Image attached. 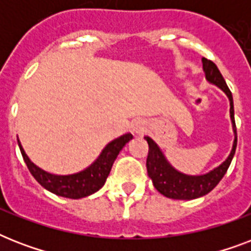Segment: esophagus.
<instances>
[{
    "instance_id": "obj_1",
    "label": "esophagus",
    "mask_w": 251,
    "mask_h": 251,
    "mask_svg": "<svg viewBox=\"0 0 251 251\" xmlns=\"http://www.w3.org/2000/svg\"><path fill=\"white\" fill-rule=\"evenodd\" d=\"M133 130L135 131V133L141 134L143 133V130H145V124L142 121H137L135 124L133 125Z\"/></svg>"
}]
</instances>
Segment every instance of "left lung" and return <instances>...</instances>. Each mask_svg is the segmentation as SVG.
<instances>
[{
  "label": "left lung",
  "mask_w": 251,
  "mask_h": 251,
  "mask_svg": "<svg viewBox=\"0 0 251 251\" xmlns=\"http://www.w3.org/2000/svg\"><path fill=\"white\" fill-rule=\"evenodd\" d=\"M203 70L206 73V78L208 82L216 84L220 87L226 96L229 98L230 101V118L233 122L234 130V142L233 149L230 151V155L228 156L224 163L220 167L215 168L214 171L203 176H186L177 172L173 167L169 165L165 160L164 155L161 153L160 149L150 137H145L147 143H149V155H147V173L151 177L153 182V186L156 187L159 193L167 197V198L173 199H195L203 195L208 194L216 185H218L224 175L228 171L232 159L236 152L237 147V130H236V122H234V108H233V98L232 92L226 86V80L223 78L222 73L219 72L218 66L211 60L202 58Z\"/></svg>",
  "instance_id": "obj_1"
}]
</instances>
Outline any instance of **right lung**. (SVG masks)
Returning a JSON list of instances; mask_svg holds the SVG:
<instances>
[{"instance_id": "add662e5", "label": "right lung", "mask_w": 251, "mask_h": 251, "mask_svg": "<svg viewBox=\"0 0 251 251\" xmlns=\"http://www.w3.org/2000/svg\"><path fill=\"white\" fill-rule=\"evenodd\" d=\"M133 138L130 133L121 135L117 139H114L106 145V147L102 150L98 160L94 164L84 169V171L70 176H56L47 173L45 171L40 169L39 167L33 164L29 160L28 156L25 155V150L21 146V142L18 139V145L21 149L22 156L25 160V165L33 176V178L40 183L41 186L45 187L47 190L60 197L72 199H79L94 194L99 189H101L102 185L105 183L106 177L109 176V172L112 169L116 157L122 150V147Z\"/></svg>"}]
</instances>
